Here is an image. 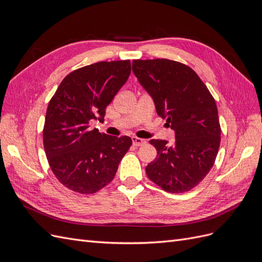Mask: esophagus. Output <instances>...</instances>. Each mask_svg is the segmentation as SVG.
<instances>
[{
    "mask_svg": "<svg viewBox=\"0 0 262 262\" xmlns=\"http://www.w3.org/2000/svg\"><path fill=\"white\" fill-rule=\"evenodd\" d=\"M132 143L133 145L136 146H141L146 143V141L143 140V139H140V138H137V137H132Z\"/></svg>",
    "mask_w": 262,
    "mask_h": 262,
    "instance_id": "esophagus-1",
    "label": "esophagus"
}]
</instances>
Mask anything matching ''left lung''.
I'll return each mask as SVG.
<instances>
[{
    "instance_id": "1",
    "label": "left lung",
    "mask_w": 262,
    "mask_h": 262,
    "mask_svg": "<svg viewBox=\"0 0 262 262\" xmlns=\"http://www.w3.org/2000/svg\"><path fill=\"white\" fill-rule=\"evenodd\" d=\"M132 71L152 97L157 115L175 131V143L150 140L157 156L146 175L171 193L189 191L215 162L221 126L215 100L192 69L167 59L134 60Z\"/></svg>"
}]
</instances>
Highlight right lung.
<instances>
[{
	"label": "right lung",
	"mask_w": 262,
	"mask_h": 262,
	"mask_svg": "<svg viewBox=\"0 0 262 262\" xmlns=\"http://www.w3.org/2000/svg\"><path fill=\"white\" fill-rule=\"evenodd\" d=\"M131 73L129 60L97 62L64 77L47 109L43 146L50 167L63 186L94 193L108 185L132 145L129 137L91 130L104 121L107 106Z\"/></svg>",
	"instance_id": "1"
}]
</instances>
